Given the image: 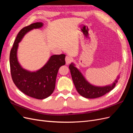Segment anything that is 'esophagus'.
I'll return each instance as SVG.
<instances>
[{"label": "esophagus", "instance_id": "1", "mask_svg": "<svg viewBox=\"0 0 133 133\" xmlns=\"http://www.w3.org/2000/svg\"><path fill=\"white\" fill-rule=\"evenodd\" d=\"M71 61H72V58L69 57V56H66L65 57V62H66V65L70 64Z\"/></svg>", "mask_w": 133, "mask_h": 133}]
</instances>
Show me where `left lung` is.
Masks as SVG:
<instances>
[{"instance_id": "obj_1", "label": "left lung", "mask_w": 133, "mask_h": 133, "mask_svg": "<svg viewBox=\"0 0 133 133\" xmlns=\"http://www.w3.org/2000/svg\"><path fill=\"white\" fill-rule=\"evenodd\" d=\"M69 69L76 89L80 95L88 99L97 98L107 94L115 87L119 76L111 85L105 87H96L90 84L84 78L82 74L73 63L69 65Z\"/></svg>"}]
</instances>
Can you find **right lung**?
Listing matches in <instances>:
<instances>
[{"label": "right lung", "instance_id": "add662e5", "mask_svg": "<svg viewBox=\"0 0 133 133\" xmlns=\"http://www.w3.org/2000/svg\"><path fill=\"white\" fill-rule=\"evenodd\" d=\"M43 25L42 23L37 22L20 30L10 50L9 57L11 78L15 85L24 94L38 99L46 98L53 93L59 68L65 64V54L51 56L45 65L34 72L23 69L19 64L17 59L18 43L28 31Z\"/></svg>", "mask_w": 133, "mask_h": 133}]
</instances>
